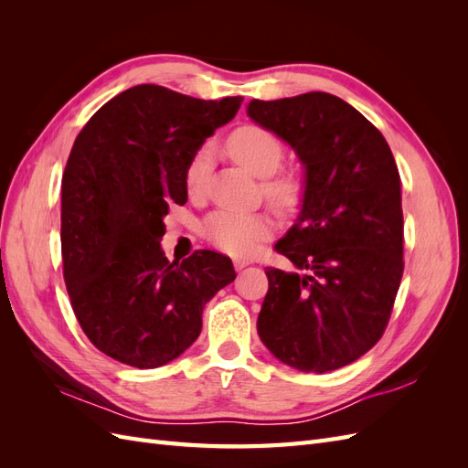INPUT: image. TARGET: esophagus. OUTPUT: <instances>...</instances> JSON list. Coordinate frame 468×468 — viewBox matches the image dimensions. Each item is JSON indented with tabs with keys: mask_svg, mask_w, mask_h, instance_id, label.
I'll return each instance as SVG.
<instances>
[{
	"mask_svg": "<svg viewBox=\"0 0 468 468\" xmlns=\"http://www.w3.org/2000/svg\"><path fill=\"white\" fill-rule=\"evenodd\" d=\"M250 265V261L248 260H234V267H236V271H242L244 267H248Z\"/></svg>",
	"mask_w": 468,
	"mask_h": 468,
	"instance_id": "1",
	"label": "esophagus"
}]
</instances>
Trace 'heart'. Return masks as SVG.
Wrapping results in <instances>:
<instances>
[{"mask_svg":"<svg viewBox=\"0 0 468 468\" xmlns=\"http://www.w3.org/2000/svg\"><path fill=\"white\" fill-rule=\"evenodd\" d=\"M229 150L232 158L251 176L265 179L263 193L273 205L291 207L296 201L299 195L296 181L289 176L275 177L285 158V148L273 133L256 124L239 126L229 136ZM212 158H215V146L210 143L191 155L186 169V186L191 195L203 193ZM269 234H271V220L265 215H238L230 210H218L203 222V236L212 246L230 256H250Z\"/></svg>","mask_w":468,"mask_h":468,"instance_id":"1","label":"heart"}]
</instances>
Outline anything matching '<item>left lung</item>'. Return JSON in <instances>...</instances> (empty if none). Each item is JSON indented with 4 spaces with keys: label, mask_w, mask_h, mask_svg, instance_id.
Returning a JSON list of instances; mask_svg holds the SVG:
<instances>
[{
    "label": "left lung",
    "mask_w": 468,
    "mask_h": 468,
    "mask_svg": "<svg viewBox=\"0 0 468 468\" xmlns=\"http://www.w3.org/2000/svg\"><path fill=\"white\" fill-rule=\"evenodd\" d=\"M248 117L304 167L301 210L275 244L294 271L267 267L258 334L292 369L335 371L378 342L400 287L399 167L385 136L335 95L251 99Z\"/></svg>",
    "instance_id": "obj_1"
}]
</instances>
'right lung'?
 Masks as SVG:
<instances>
[{
  "label": "right lung",
  "instance_id": "1",
  "mask_svg": "<svg viewBox=\"0 0 468 468\" xmlns=\"http://www.w3.org/2000/svg\"><path fill=\"white\" fill-rule=\"evenodd\" d=\"M242 101L143 83L78 134L62 176L64 281L81 330L105 356L138 369L174 361L199 337L205 304L236 279L222 253L169 261L160 239L169 205L187 203L191 155Z\"/></svg>",
  "mask_w": 468,
  "mask_h": 468
}]
</instances>
